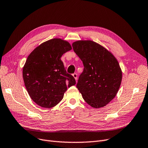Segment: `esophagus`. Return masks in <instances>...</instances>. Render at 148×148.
<instances>
[{"mask_svg":"<svg viewBox=\"0 0 148 148\" xmlns=\"http://www.w3.org/2000/svg\"><path fill=\"white\" fill-rule=\"evenodd\" d=\"M73 77H74V79H75V80L77 81V74H76V73H74L73 74Z\"/></svg>","mask_w":148,"mask_h":148,"instance_id":"obj_1","label":"esophagus"}]
</instances>
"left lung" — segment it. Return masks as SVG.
<instances>
[{
  "label": "left lung",
  "instance_id": "8db88e82",
  "mask_svg": "<svg viewBox=\"0 0 148 148\" xmlns=\"http://www.w3.org/2000/svg\"><path fill=\"white\" fill-rule=\"evenodd\" d=\"M72 46L84 66L76 86L88 105L95 108L106 106L121 85L122 71L118 60L105 47L91 40L75 41Z\"/></svg>",
  "mask_w": 148,
  "mask_h": 148
}]
</instances>
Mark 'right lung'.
<instances>
[{
	"mask_svg": "<svg viewBox=\"0 0 148 148\" xmlns=\"http://www.w3.org/2000/svg\"><path fill=\"white\" fill-rule=\"evenodd\" d=\"M71 49L68 41L53 38L36 47L27 57L23 79L30 97L37 105L53 107L62 100L68 87L75 84L61 60L63 54Z\"/></svg>",
	"mask_w": 148,
	"mask_h": 148,
	"instance_id": "obj_1",
	"label": "right lung"
}]
</instances>
